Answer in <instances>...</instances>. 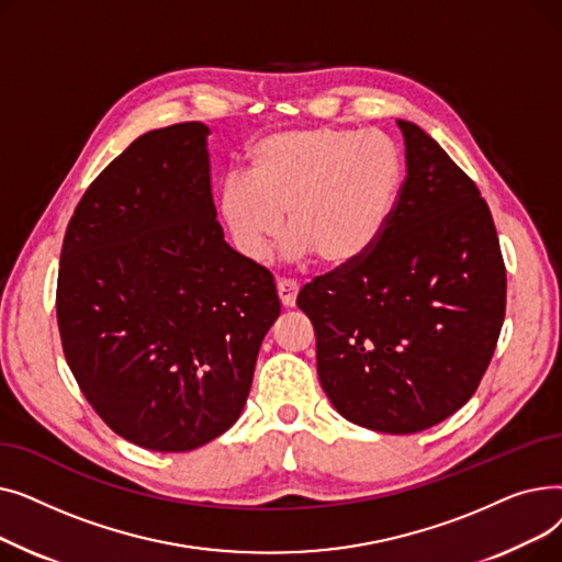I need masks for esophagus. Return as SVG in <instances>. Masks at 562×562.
<instances>
[{"label":"esophagus","mask_w":562,"mask_h":562,"mask_svg":"<svg viewBox=\"0 0 562 562\" xmlns=\"http://www.w3.org/2000/svg\"><path fill=\"white\" fill-rule=\"evenodd\" d=\"M278 296L284 307H293L299 296V284L293 280H278Z\"/></svg>","instance_id":"obj_1"}]
</instances>
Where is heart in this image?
<instances>
[{"label": "heart", "instance_id": "1", "mask_svg": "<svg viewBox=\"0 0 562 562\" xmlns=\"http://www.w3.org/2000/svg\"><path fill=\"white\" fill-rule=\"evenodd\" d=\"M248 180L227 177L218 218L248 259H263L284 229L291 257L328 266L362 259L385 232L403 189V155L382 132L312 127L261 138Z\"/></svg>", "mask_w": 562, "mask_h": 562}]
</instances>
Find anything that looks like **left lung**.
<instances>
[{
	"label": "left lung",
	"instance_id": "1",
	"mask_svg": "<svg viewBox=\"0 0 562 562\" xmlns=\"http://www.w3.org/2000/svg\"><path fill=\"white\" fill-rule=\"evenodd\" d=\"M407 175L375 246L299 293L339 415L409 435L451 417L492 360L506 266L481 191L419 125L396 121Z\"/></svg>",
	"mask_w": 562,
	"mask_h": 562
}]
</instances>
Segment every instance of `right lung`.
<instances>
[{"label": "right lung", "instance_id": "add662e5", "mask_svg": "<svg viewBox=\"0 0 562 562\" xmlns=\"http://www.w3.org/2000/svg\"><path fill=\"white\" fill-rule=\"evenodd\" d=\"M206 136L202 123L138 136L86 189L58 269V333L83 396L161 453L239 419L280 316L273 276L223 239Z\"/></svg>", "mask_w": 562, "mask_h": 562}]
</instances>
